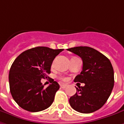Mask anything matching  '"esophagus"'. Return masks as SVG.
<instances>
[{
	"instance_id": "esophagus-1",
	"label": "esophagus",
	"mask_w": 124,
	"mask_h": 124,
	"mask_svg": "<svg viewBox=\"0 0 124 124\" xmlns=\"http://www.w3.org/2000/svg\"><path fill=\"white\" fill-rule=\"evenodd\" d=\"M67 87V85L66 84H60V87L62 88V89H64Z\"/></svg>"
}]
</instances>
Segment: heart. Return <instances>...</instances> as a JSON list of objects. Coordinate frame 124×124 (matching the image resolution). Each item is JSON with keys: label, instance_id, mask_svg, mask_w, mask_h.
Instances as JSON below:
<instances>
[{"label": "heart", "instance_id": "b5f03b06", "mask_svg": "<svg viewBox=\"0 0 124 124\" xmlns=\"http://www.w3.org/2000/svg\"><path fill=\"white\" fill-rule=\"evenodd\" d=\"M60 79H61L62 81H66V77H60Z\"/></svg>", "mask_w": 124, "mask_h": 124}]
</instances>
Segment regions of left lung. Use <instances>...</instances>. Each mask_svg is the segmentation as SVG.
Listing matches in <instances>:
<instances>
[{
  "label": "left lung",
  "mask_w": 124,
  "mask_h": 124,
  "mask_svg": "<svg viewBox=\"0 0 124 124\" xmlns=\"http://www.w3.org/2000/svg\"><path fill=\"white\" fill-rule=\"evenodd\" d=\"M79 55L83 69L75 82L85 83L76 87L77 92L70 98L71 107L82 113H90L101 108L108 100L114 86V71L110 60L101 52L90 47L68 49Z\"/></svg>",
  "instance_id": "8db88e82"
}]
</instances>
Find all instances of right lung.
I'll use <instances>...</instances> for the list:
<instances>
[{"mask_svg":"<svg viewBox=\"0 0 124 124\" xmlns=\"http://www.w3.org/2000/svg\"><path fill=\"white\" fill-rule=\"evenodd\" d=\"M63 50L34 47L22 52L14 60L9 70V87L13 98L20 107L38 112L51 106L60 85L53 80L44 88L41 80L47 77L54 60Z\"/></svg>","mask_w":124,"mask_h":124,"instance_id":"right-lung-1","label":"right lung"}]
</instances>
